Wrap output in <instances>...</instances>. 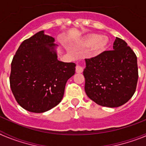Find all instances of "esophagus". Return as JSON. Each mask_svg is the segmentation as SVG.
<instances>
[{
	"mask_svg": "<svg viewBox=\"0 0 146 146\" xmlns=\"http://www.w3.org/2000/svg\"><path fill=\"white\" fill-rule=\"evenodd\" d=\"M82 72H83L82 67L80 66H76V72H77V73H82Z\"/></svg>",
	"mask_w": 146,
	"mask_h": 146,
	"instance_id": "esophagus-1",
	"label": "esophagus"
}]
</instances>
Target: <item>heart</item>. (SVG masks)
Segmentation results:
<instances>
[{
    "mask_svg": "<svg viewBox=\"0 0 146 146\" xmlns=\"http://www.w3.org/2000/svg\"><path fill=\"white\" fill-rule=\"evenodd\" d=\"M109 42V38L106 36L92 33L86 36L83 39L81 40L80 44L82 47H90L89 55L91 57H96L105 51Z\"/></svg>",
    "mask_w": 146,
    "mask_h": 146,
    "instance_id": "b5f03b06",
    "label": "heart"
}]
</instances>
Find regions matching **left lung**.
Here are the masks:
<instances>
[{
    "label": "left lung",
    "instance_id": "obj_1",
    "mask_svg": "<svg viewBox=\"0 0 146 146\" xmlns=\"http://www.w3.org/2000/svg\"><path fill=\"white\" fill-rule=\"evenodd\" d=\"M86 64L85 91L94 102L117 108L134 95L138 80L137 56L123 39L116 37L113 50L86 58Z\"/></svg>",
    "mask_w": 146,
    "mask_h": 146
}]
</instances>
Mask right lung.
<instances>
[{
    "mask_svg": "<svg viewBox=\"0 0 146 146\" xmlns=\"http://www.w3.org/2000/svg\"><path fill=\"white\" fill-rule=\"evenodd\" d=\"M54 42L41 31L22 42L11 61V91L29 112L44 113L58 105L67 80L75 73L74 63L58 60Z\"/></svg>",
    "mask_w": 146,
    "mask_h": 146,
    "instance_id": "obj_1",
    "label": "right lung"
}]
</instances>
